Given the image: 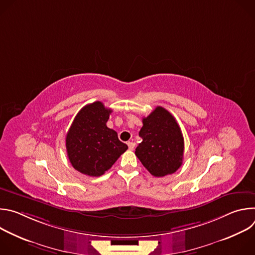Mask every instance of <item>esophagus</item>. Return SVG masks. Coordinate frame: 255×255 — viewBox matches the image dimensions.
Returning <instances> with one entry per match:
<instances>
[{"label": "esophagus", "instance_id": "obj_1", "mask_svg": "<svg viewBox=\"0 0 255 255\" xmlns=\"http://www.w3.org/2000/svg\"><path fill=\"white\" fill-rule=\"evenodd\" d=\"M127 144H128V147H129L130 150H133L135 148V143L134 142H128Z\"/></svg>", "mask_w": 255, "mask_h": 255}]
</instances>
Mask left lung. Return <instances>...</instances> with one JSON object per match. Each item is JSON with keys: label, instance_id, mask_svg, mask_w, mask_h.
I'll return each mask as SVG.
<instances>
[{"label": "left lung", "instance_id": "left-lung-1", "mask_svg": "<svg viewBox=\"0 0 255 255\" xmlns=\"http://www.w3.org/2000/svg\"><path fill=\"white\" fill-rule=\"evenodd\" d=\"M142 142L135 154L152 175L161 177L175 172L183 163L184 137L174 117L162 107L142 119Z\"/></svg>", "mask_w": 255, "mask_h": 255}]
</instances>
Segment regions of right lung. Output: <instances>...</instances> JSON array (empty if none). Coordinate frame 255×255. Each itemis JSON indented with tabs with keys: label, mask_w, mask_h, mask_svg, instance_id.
Returning <instances> with one entry per match:
<instances>
[{
	"label": "right lung",
	"mask_w": 255,
	"mask_h": 255,
	"mask_svg": "<svg viewBox=\"0 0 255 255\" xmlns=\"http://www.w3.org/2000/svg\"><path fill=\"white\" fill-rule=\"evenodd\" d=\"M112 113L102 102L85 106L76 116L65 138L71 165L89 176H100L110 169L128 146L115 130L107 127Z\"/></svg>",
	"instance_id": "right-lung-1"
}]
</instances>
